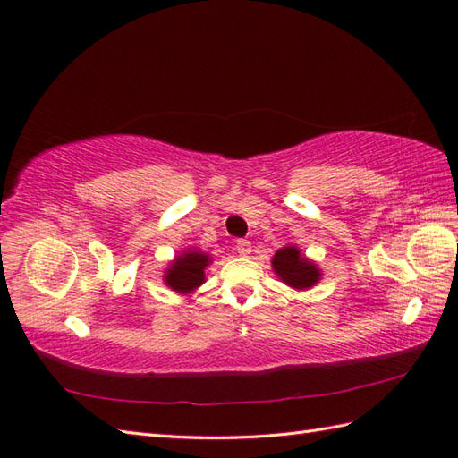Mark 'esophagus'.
<instances>
[{
    "label": "esophagus",
    "mask_w": 458,
    "mask_h": 458,
    "mask_svg": "<svg viewBox=\"0 0 458 458\" xmlns=\"http://www.w3.org/2000/svg\"><path fill=\"white\" fill-rule=\"evenodd\" d=\"M236 251L240 256H250L251 254V242L250 240H238L236 242Z\"/></svg>",
    "instance_id": "obj_1"
}]
</instances>
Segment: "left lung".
I'll use <instances>...</instances> for the list:
<instances>
[{
    "mask_svg": "<svg viewBox=\"0 0 458 458\" xmlns=\"http://www.w3.org/2000/svg\"><path fill=\"white\" fill-rule=\"evenodd\" d=\"M271 267L284 284L293 289H309L320 279V269L313 261L301 256V251L295 246L281 248L271 259Z\"/></svg>",
    "mask_w": 458,
    "mask_h": 458,
    "instance_id": "8db88e82",
    "label": "left lung"
}]
</instances>
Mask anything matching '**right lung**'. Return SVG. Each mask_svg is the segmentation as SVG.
<instances>
[{
  "label": "right lung",
  "instance_id": "1",
  "mask_svg": "<svg viewBox=\"0 0 458 458\" xmlns=\"http://www.w3.org/2000/svg\"><path fill=\"white\" fill-rule=\"evenodd\" d=\"M210 261V256L200 250L182 251L165 271V284L177 293L187 295L204 284V269Z\"/></svg>",
  "mask_w": 458,
  "mask_h": 458
}]
</instances>
